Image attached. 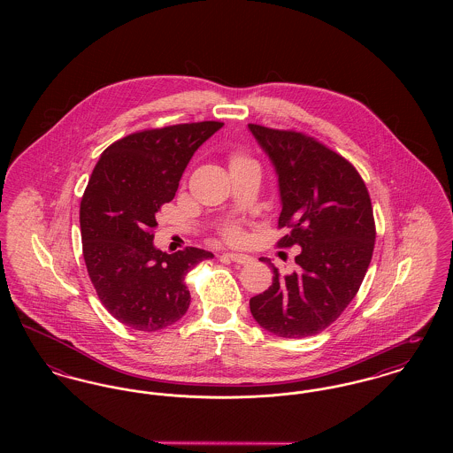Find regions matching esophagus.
<instances>
[{
  "instance_id": "esophagus-1",
  "label": "esophagus",
  "mask_w": 453,
  "mask_h": 453,
  "mask_svg": "<svg viewBox=\"0 0 453 453\" xmlns=\"http://www.w3.org/2000/svg\"><path fill=\"white\" fill-rule=\"evenodd\" d=\"M222 258L231 259V261L239 263V265H248V263L253 261V258H251L250 255H242V253H224Z\"/></svg>"
}]
</instances>
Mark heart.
I'll return each mask as SVG.
<instances>
[{
    "label": "heart",
    "instance_id": "b5f03b06",
    "mask_svg": "<svg viewBox=\"0 0 453 453\" xmlns=\"http://www.w3.org/2000/svg\"><path fill=\"white\" fill-rule=\"evenodd\" d=\"M234 159H241V156H236ZM234 159H233V161H234ZM227 237H229L231 241H236V239H239V237H241V233H239L237 229H231V231L227 233Z\"/></svg>",
    "mask_w": 453,
    "mask_h": 453
}]
</instances>
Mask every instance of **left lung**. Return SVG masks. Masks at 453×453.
Returning a JSON list of instances; mask_svg holds the SVG:
<instances>
[{"mask_svg":"<svg viewBox=\"0 0 453 453\" xmlns=\"http://www.w3.org/2000/svg\"><path fill=\"white\" fill-rule=\"evenodd\" d=\"M279 176L280 248L301 246L299 265L250 301L255 321L280 338H305L334 323L357 296L375 244V222L358 172L321 142L294 130L248 126Z\"/></svg>","mask_w":453,"mask_h":453,"instance_id":"left-lung-1","label":"left lung"}]
</instances>
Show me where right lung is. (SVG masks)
<instances>
[{
	"instance_id": "1",
	"label": "right lung",
	"mask_w": 453,
	"mask_h": 453,
	"mask_svg": "<svg viewBox=\"0 0 453 453\" xmlns=\"http://www.w3.org/2000/svg\"><path fill=\"white\" fill-rule=\"evenodd\" d=\"M222 122L142 130L100 156L80 207L88 275L108 312L130 329L157 331L185 316V277L211 251L163 253L152 242L156 214L172 202L195 151Z\"/></svg>"
}]
</instances>
